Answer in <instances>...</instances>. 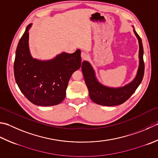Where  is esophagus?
<instances>
[{"label":"esophagus","mask_w":158,"mask_h":158,"mask_svg":"<svg viewBox=\"0 0 158 158\" xmlns=\"http://www.w3.org/2000/svg\"><path fill=\"white\" fill-rule=\"evenodd\" d=\"M81 58H82V60H87V59H88V54H87V53H85V52H81Z\"/></svg>","instance_id":"1"}]
</instances>
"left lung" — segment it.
I'll return each instance as SVG.
<instances>
[{
	"mask_svg": "<svg viewBox=\"0 0 158 158\" xmlns=\"http://www.w3.org/2000/svg\"><path fill=\"white\" fill-rule=\"evenodd\" d=\"M139 42V59L140 64L137 75L134 81L124 87L112 88L106 87L98 82L96 79L94 71L89 62L84 61L82 63L81 70L87 85L91 100L95 103L104 106H115L120 105L129 99L134 93L143 79L144 73V62L143 60V46L142 40L134 29Z\"/></svg>",
	"mask_w": 158,
	"mask_h": 158,
	"instance_id": "left-lung-1",
	"label": "left lung"
}]
</instances>
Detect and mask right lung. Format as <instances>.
Returning <instances> with one entry per match:
<instances>
[{
	"mask_svg": "<svg viewBox=\"0 0 158 158\" xmlns=\"http://www.w3.org/2000/svg\"><path fill=\"white\" fill-rule=\"evenodd\" d=\"M27 27L16 48L14 64L15 81L25 97L39 106H52L63 101L72 74L81 67V51L62 52L48 61L33 59L29 49Z\"/></svg>",
	"mask_w": 158,
	"mask_h": 158,
	"instance_id": "1",
	"label": "right lung"
}]
</instances>
